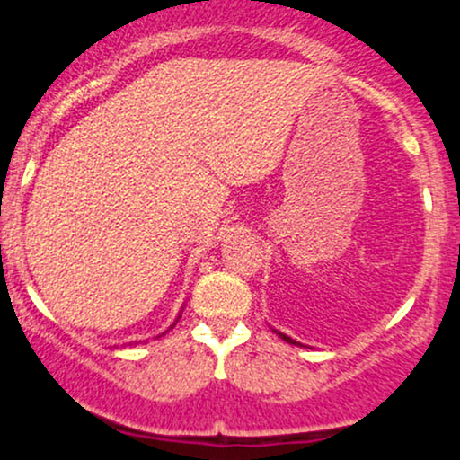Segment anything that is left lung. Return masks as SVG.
<instances>
[{
    "instance_id": "obj_1",
    "label": "left lung",
    "mask_w": 460,
    "mask_h": 460,
    "mask_svg": "<svg viewBox=\"0 0 460 460\" xmlns=\"http://www.w3.org/2000/svg\"><path fill=\"white\" fill-rule=\"evenodd\" d=\"M279 335H281V337H283V340H285V341H288V344H296V341H294V340H292V337L283 335V332H279Z\"/></svg>"
}]
</instances>
